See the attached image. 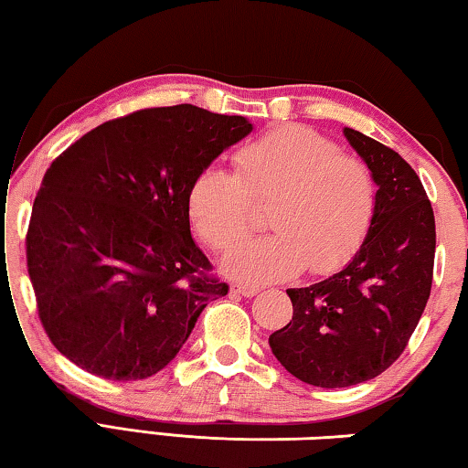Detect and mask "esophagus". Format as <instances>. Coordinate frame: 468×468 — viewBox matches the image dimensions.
Masks as SVG:
<instances>
[{
  "label": "esophagus",
  "mask_w": 468,
  "mask_h": 468,
  "mask_svg": "<svg viewBox=\"0 0 468 468\" xmlns=\"http://www.w3.org/2000/svg\"><path fill=\"white\" fill-rule=\"evenodd\" d=\"M231 292H237V295H241V297H253V295H258L260 289L253 287V284L233 282V284H231Z\"/></svg>",
  "instance_id": "obj_1"
}]
</instances>
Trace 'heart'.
<instances>
[{"instance_id":"heart-1","label":"heart","mask_w":468,"mask_h":468,"mask_svg":"<svg viewBox=\"0 0 468 468\" xmlns=\"http://www.w3.org/2000/svg\"><path fill=\"white\" fill-rule=\"evenodd\" d=\"M237 176L218 165L197 171L187 192L189 218L218 251L233 250L253 229V202L268 210L272 235L248 241L223 262L245 282H274L305 268L324 276L343 268L366 241L378 187L366 163L305 125H281L241 146Z\"/></svg>"}]
</instances>
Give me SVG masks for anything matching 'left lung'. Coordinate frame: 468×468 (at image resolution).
I'll return each mask as SVG.
<instances>
[{
	"mask_svg": "<svg viewBox=\"0 0 468 468\" xmlns=\"http://www.w3.org/2000/svg\"><path fill=\"white\" fill-rule=\"evenodd\" d=\"M345 136L378 186L371 231L343 271L289 289L292 318L268 338L297 379L346 388L382 374L400 357L430 299L435 218L421 179L392 148L357 130Z\"/></svg>",
	"mask_w": 468,
	"mask_h": 468,
	"instance_id": "1",
	"label": "left lung"
}]
</instances>
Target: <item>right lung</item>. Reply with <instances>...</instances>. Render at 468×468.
I'll return each mask as SVG.
<instances>
[{
    "mask_svg": "<svg viewBox=\"0 0 468 468\" xmlns=\"http://www.w3.org/2000/svg\"><path fill=\"white\" fill-rule=\"evenodd\" d=\"M251 130L241 115L194 105L142 109L55 158L33 204L27 264L63 357L117 382L176 359L204 307L229 292L192 239L189 186Z\"/></svg>",
    "mask_w": 468,
    "mask_h": 468,
    "instance_id": "right-lung-1",
    "label": "right lung"
}]
</instances>
